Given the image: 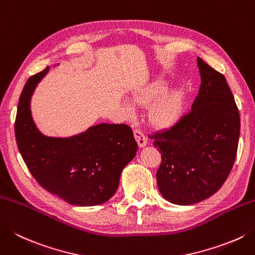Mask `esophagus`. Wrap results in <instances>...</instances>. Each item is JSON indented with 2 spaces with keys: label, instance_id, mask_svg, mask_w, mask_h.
<instances>
[{
  "label": "esophagus",
  "instance_id": "34e87169",
  "mask_svg": "<svg viewBox=\"0 0 255 255\" xmlns=\"http://www.w3.org/2000/svg\"><path fill=\"white\" fill-rule=\"evenodd\" d=\"M133 136H134V139H136V141L138 143V146L140 148H143L144 146H147V137L144 136V133L139 130V129H134L133 130Z\"/></svg>",
  "mask_w": 255,
  "mask_h": 255
}]
</instances>
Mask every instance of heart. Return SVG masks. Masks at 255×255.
Returning <instances> with one entry per match:
<instances>
[{"label": "heart", "mask_w": 255, "mask_h": 255, "mask_svg": "<svg viewBox=\"0 0 255 255\" xmlns=\"http://www.w3.org/2000/svg\"><path fill=\"white\" fill-rule=\"evenodd\" d=\"M169 84L164 79L154 81L143 85L131 95V101L137 106H149L148 118L154 127L168 129L181 121L186 111V93L182 89H173L167 92ZM128 112L132 107L128 103L125 104Z\"/></svg>", "instance_id": "obj_1"}]
</instances>
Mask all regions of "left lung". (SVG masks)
Returning a JSON list of instances; mask_svg holds the SVG:
<instances>
[{
	"label": "left lung",
	"mask_w": 255,
	"mask_h": 255,
	"mask_svg": "<svg viewBox=\"0 0 255 255\" xmlns=\"http://www.w3.org/2000/svg\"><path fill=\"white\" fill-rule=\"evenodd\" d=\"M201 85L191 112L149 136L161 152L158 189L173 204L206 200L222 187L236 160L240 114L222 74L197 58Z\"/></svg>",
	"instance_id": "1"
}]
</instances>
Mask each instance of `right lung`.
<instances>
[{
	"mask_svg": "<svg viewBox=\"0 0 255 255\" xmlns=\"http://www.w3.org/2000/svg\"><path fill=\"white\" fill-rule=\"evenodd\" d=\"M48 71L47 66L29 77L19 97L15 119L18 150L45 190L73 206H98L116 192L123 169L136 156L138 144L125 124H98L63 138L39 131L32 117L31 99Z\"/></svg>",
	"mask_w": 255,
	"mask_h": 255,
	"instance_id": "1",
	"label": "right lung"
}]
</instances>
